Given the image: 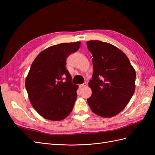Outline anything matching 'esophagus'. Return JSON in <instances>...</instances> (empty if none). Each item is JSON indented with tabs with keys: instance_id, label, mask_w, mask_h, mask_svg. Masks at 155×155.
Returning a JSON list of instances; mask_svg holds the SVG:
<instances>
[{
	"instance_id": "34e87169",
	"label": "esophagus",
	"mask_w": 155,
	"mask_h": 155,
	"mask_svg": "<svg viewBox=\"0 0 155 155\" xmlns=\"http://www.w3.org/2000/svg\"><path fill=\"white\" fill-rule=\"evenodd\" d=\"M87 85V83L86 82H84L83 84H81V85H79V87L82 88V87H86Z\"/></svg>"
}]
</instances>
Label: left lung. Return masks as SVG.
<instances>
[{
  "label": "left lung",
  "mask_w": 155,
  "mask_h": 155,
  "mask_svg": "<svg viewBox=\"0 0 155 155\" xmlns=\"http://www.w3.org/2000/svg\"><path fill=\"white\" fill-rule=\"evenodd\" d=\"M92 55L93 74L87 102L93 112L109 118L122 110L135 91L136 72L127 55L115 46L100 41L87 43Z\"/></svg>",
  "instance_id": "obj_1"
}]
</instances>
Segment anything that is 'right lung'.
<instances>
[{
    "label": "right lung",
    "instance_id": "obj_1",
    "mask_svg": "<svg viewBox=\"0 0 155 155\" xmlns=\"http://www.w3.org/2000/svg\"><path fill=\"white\" fill-rule=\"evenodd\" d=\"M79 46V42H75L50 46L41 51L31 64L26 88L31 105L46 119L63 120L73 109L78 86L72 83L66 68L67 59Z\"/></svg>",
    "mask_w": 155,
    "mask_h": 155
}]
</instances>
